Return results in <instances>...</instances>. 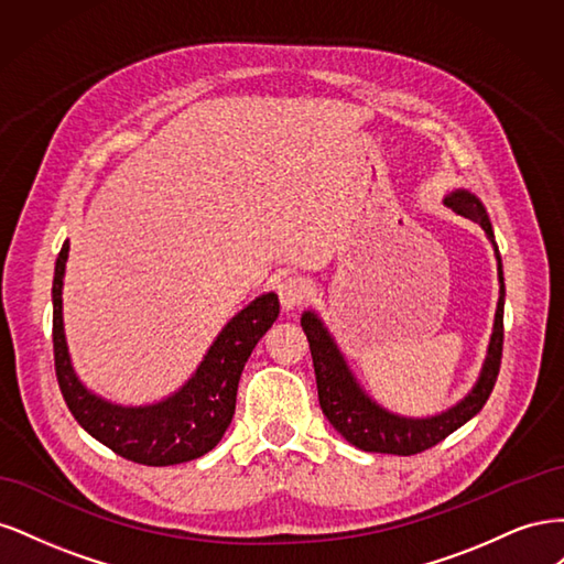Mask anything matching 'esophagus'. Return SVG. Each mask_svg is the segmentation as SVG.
I'll list each match as a JSON object with an SVG mask.
<instances>
[{
    "instance_id": "34e87169",
    "label": "esophagus",
    "mask_w": 564,
    "mask_h": 564,
    "mask_svg": "<svg viewBox=\"0 0 564 564\" xmlns=\"http://www.w3.org/2000/svg\"><path fill=\"white\" fill-rule=\"evenodd\" d=\"M278 296L284 311H294L303 303L305 294H308V289H305V282L296 275H286L282 280H278Z\"/></svg>"
}]
</instances>
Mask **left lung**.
Segmentation results:
<instances>
[{
  "mask_svg": "<svg viewBox=\"0 0 564 564\" xmlns=\"http://www.w3.org/2000/svg\"><path fill=\"white\" fill-rule=\"evenodd\" d=\"M447 207L458 214L475 220L487 235V240L494 247L499 270V303L494 313V329L489 336L487 357L477 377L475 386L468 390L464 400H458L454 406L445 409L435 416H402L381 406L377 400L369 398V392L355 379L352 369L346 362V355L340 352L327 324L315 311H305L301 315V327L308 336L317 395L324 416L329 419L334 429L344 435L350 445L362 452L377 454H398L409 456L423 449L435 447L437 442L452 435L460 425L468 423L491 395V388L497 383L499 367H501V348H503V301H506V284H503V265L497 242H494V230L485 204L477 199L470 191L449 193L445 197Z\"/></svg>",
  "mask_w": 564,
  "mask_h": 564,
  "instance_id": "obj_1",
  "label": "left lung"
}]
</instances>
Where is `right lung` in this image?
<instances>
[{
    "label": "right lung",
    "instance_id": "1",
    "mask_svg": "<svg viewBox=\"0 0 564 564\" xmlns=\"http://www.w3.org/2000/svg\"><path fill=\"white\" fill-rule=\"evenodd\" d=\"M70 242L56 259L54 289V357L56 377L77 423L115 454L143 466H174L212 452L235 414L237 383L251 350L280 315L275 292L256 296L228 319L207 355L172 395L150 404H119L84 386L67 350L63 327V278Z\"/></svg>",
    "mask_w": 564,
    "mask_h": 564
}]
</instances>
